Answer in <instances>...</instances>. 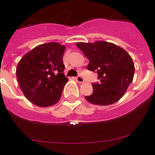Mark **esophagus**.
I'll return each mask as SVG.
<instances>
[{
	"label": "esophagus",
	"mask_w": 155,
	"mask_h": 155,
	"mask_svg": "<svg viewBox=\"0 0 155 155\" xmlns=\"http://www.w3.org/2000/svg\"><path fill=\"white\" fill-rule=\"evenodd\" d=\"M75 80H76V81L78 82V83H80V84H81V83H83V82L84 81V79L81 76L77 77L76 78H75Z\"/></svg>",
	"instance_id": "1"
}]
</instances>
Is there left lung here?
<instances>
[{
  "instance_id": "obj_1",
  "label": "left lung",
  "mask_w": 155,
  "mask_h": 155,
  "mask_svg": "<svg viewBox=\"0 0 155 155\" xmlns=\"http://www.w3.org/2000/svg\"><path fill=\"white\" fill-rule=\"evenodd\" d=\"M89 60L87 69L97 71L99 83L92 84L93 93L85 96L94 105H109L124 96L134 79V64L129 53L120 46L105 41L77 42Z\"/></svg>"
}]
</instances>
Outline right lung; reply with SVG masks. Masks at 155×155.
I'll list each match as a JSON object with an SVG mask.
<instances>
[{
	"label": "right lung",
	"mask_w": 155,
	"mask_h": 155,
	"mask_svg": "<svg viewBox=\"0 0 155 155\" xmlns=\"http://www.w3.org/2000/svg\"><path fill=\"white\" fill-rule=\"evenodd\" d=\"M65 46L47 42L25 54L16 68L18 81L27 99L39 107L59 102L68 78L64 74Z\"/></svg>",
	"instance_id": "1"
}]
</instances>
